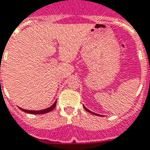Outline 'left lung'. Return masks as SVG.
Here are the masks:
<instances>
[{
	"mask_svg": "<svg viewBox=\"0 0 150 150\" xmlns=\"http://www.w3.org/2000/svg\"><path fill=\"white\" fill-rule=\"evenodd\" d=\"M83 108H85V110L86 111V112H89L92 113V114H93V115H95V116H100V115H98V114H97V113H94V112H91V111H90V110H89V109H87V108H86L85 106H83Z\"/></svg>",
	"mask_w": 150,
	"mask_h": 150,
	"instance_id": "8db88e82",
	"label": "left lung"
}]
</instances>
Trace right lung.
I'll use <instances>...</instances> for the list:
<instances>
[{
    "label": "right lung",
    "mask_w": 150,
    "mask_h": 150,
    "mask_svg": "<svg viewBox=\"0 0 150 150\" xmlns=\"http://www.w3.org/2000/svg\"><path fill=\"white\" fill-rule=\"evenodd\" d=\"M56 104H57V100L53 103V105L52 106H50V108H45V109H43V110H39V111H32V110H26V109H23V108H19L20 110H22L23 112L27 113H31V114H44V113H47L49 112H51L52 110H53L56 107Z\"/></svg>",
    "instance_id": "1"
}]
</instances>
